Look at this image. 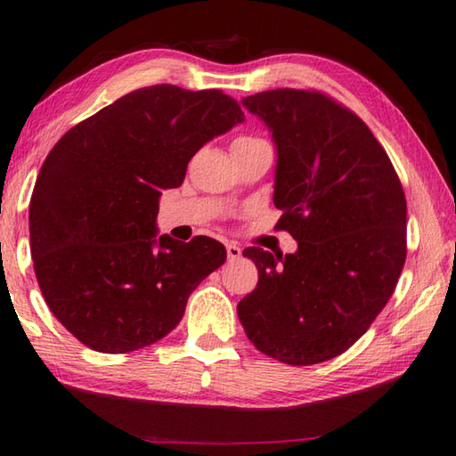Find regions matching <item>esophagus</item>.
Returning a JSON list of instances; mask_svg holds the SVG:
<instances>
[{
	"label": "esophagus",
	"instance_id": "34e87169",
	"mask_svg": "<svg viewBox=\"0 0 456 456\" xmlns=\"http://www.w3.org/2000/svg\"><path fill=\"white\" fill-rule=\"evenodd\" d=\"M226 254H228V259L230 262H234V259H240L241 257V249H240V246H236V244H226Z\"/></svg>",
	"mask_w": 456,
	"mask_h": 456
}]
</instances>
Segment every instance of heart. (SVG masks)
Wrapping results in <instances>:
<instances>
[{
  "instance_id": "b5f03b06",
  "label": "heart",
  "mask_w": 456,
  "mask_h": 456,
  "mask_svg": "<svg viewBox=\"0 0 456 456\" xmlns=\"http://www.w3.org/2000/svg\"><path fill=\"white\" fill-rule=\"evenodd\" d=\"M241 139H248V137H241Z\"/></svg>"
}]
</instances>
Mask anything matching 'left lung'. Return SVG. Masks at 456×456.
<instances>
[{"mask_svg": "<svg viewBox=\"0 0 456 456\" xmlns=\"http://www.w3.org/2000/svg\"><path fill=\"white\" fill-rule=\"evenodd\" d=\"M241 106L272 134L277 226L297 252L244 249L259 281L238 317L264 354L319 364L354 345L395 289L405 264L402 183L368 126L321 92L277 88Z\"/></svg>", "mask_w": 456, "mask_h": 456, "instance_id": "left-lung-1", "label": "left lung"}]
</instances>
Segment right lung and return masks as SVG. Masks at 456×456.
Wrapping results in <instances>:
<instances>
[{"instance_id":"1","label":"right lung","mask_w":456,"mask_h":456,"mask_svg":"<svg viewBox=\"0 0 456 456\" xmlns=\"http://www.w3.org/2000/svg\"><path fill=\"white\" fill-rule=\"evenodd\" d=\"M220 90L139 88L64 134L37 176L29 236L54 317L106 354L150 346L181 322L189 295L226 262L220 241L157 230L204 143L244 122Z\"/></svg>"}]
</instances>
